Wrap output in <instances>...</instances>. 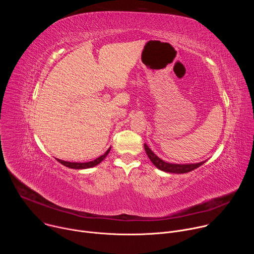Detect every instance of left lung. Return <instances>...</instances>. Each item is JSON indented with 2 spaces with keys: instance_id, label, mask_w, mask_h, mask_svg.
Masks as SVG:
<instances>
[{
  "instance_id": "obj_1",
  "label": "left lung",
  "mask_w": 254,
  "mask_h": 254,
  "mask_svg": "<svg viewBox=\"0 0 254 254\" xmlns=\"http://www.w3.org/2000/svg\"><path fill=\"white\" fill-rule=\"evenodd\" d=\"M144 150H146V153L151 160V162L161 171L167 172V173H174V174H185L189 173L200 166H202L206 161L200 162V163H195V164H173V163H168L165 162L164 160L160 159L149 147L147 143H144Z\"/></svg>"
}]
</instances>
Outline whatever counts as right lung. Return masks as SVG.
Wrapping results in <instances>:
<instances>
[{
    "label": "right lung",
    "mask_w": 254,
    "mask_h": 254,
    "mask_svg": "<svg viewBox=\"0 0 254 254\" xmlns=\"http://www.w3.org/2000/svg\"><path fill=\"white\" fill-rule=\"evenodd\" d=\"M111 151V148L108 149L102 156L98 157L97 159L93 160V161H90V162H86V163H76V162H66V161H62V160H59V159H56L60 164H62L63 166L65 167H68L70 169H76V170H82V169H89V168H92V167H95L97 166L98 164H100L105 158L106 156L108 155V153H110Z\"/></svg>",
    "instance_id": "obj_1"
}]
</instances>
